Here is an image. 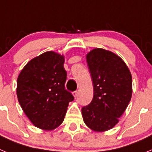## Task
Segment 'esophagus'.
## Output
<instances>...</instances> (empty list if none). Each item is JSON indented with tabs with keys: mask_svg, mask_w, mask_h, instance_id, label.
<instances>
[{
	"mask_svg": "<svg viewBox=\"0 0 152 152\" xmlns=\"http://www.w3.org/2000/svg\"><path fill=\"white\" fill-rule=\"evenodd\" d=\"M73 94H74V96H75V98L77 97V91H74V92H73Z\"/></svg>",
	"mask_w": 152,
	"mask_h": 152,
	"instance_id": "obj_1",
	"label": "esophagus"
}]
</instances>
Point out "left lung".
I'll return each mask as SVG.
<instances>
[{"instance_id": "obj_1", "label": "left lung", "mask_w": 152, "mask_h": 152, "mask_svg": "<svg viewBox=\"0 0 152 152\" xmlns=\"http://www.w3.org/2000/svg\"><path fill=\"white\" fill-rule=\"evenodd\" d=\"M94 96L81 109L84 122L96 132L113 128L128 107L132 93V75L126 63L113 52L94 49L87 55Z\"/></svg>"}]
</instances>
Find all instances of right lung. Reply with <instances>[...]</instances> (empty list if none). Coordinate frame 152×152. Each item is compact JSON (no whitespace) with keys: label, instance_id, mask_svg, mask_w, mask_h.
<instances>
[{"label":"right lung","instance_id":"right-lung-1","mask_svg":"<svg viewBox=\"0 0 152 152\" xmlns=\"http://www.w3.org/2000/svg\"><path fill=\"white\" fill-rule=\"evenodd\" d=\"M64 58L46 52L34 58L23 68L17 78L18 101L35 126L52 130L61 124L72 93L65 90L67 72Z\"/></svg>","mask_w":152,"mask_h":152}]
</instances>
